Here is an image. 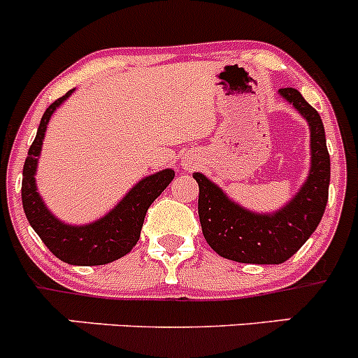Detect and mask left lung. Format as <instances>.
Returning <instances> with one entry per match:
<instances>
[{
    "label": "left lung",
    "instance_id": "left-lung-1",
    "mask_svg": "<svg viewBox=\"0 0 358 358\" xmlns=\"http://www.w3.org/2000/svg\"><path fill=\"white\" fill-rule=\"evenodd\" d=\"M278 94L309 126L311 163L304 185L274 213H255L234 202L209 177L195 172L199 182V216L207 244L220 257L241 264H283L294 257L322 221L329 200L330 156L318 112L294 87Z\"/></svg>",
    "mask_w": 358,
    "mask_h": 358
}]
</instances>
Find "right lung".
<instances>
[{"mask_svg": "<svg viewBox=\"0 0 358 358\" xmlns=\"http://www.w3.org/2000/svg\"><path fill=\"white\" fill-rule=\"evenodd\" d=\"M75 90L49 105L22 169V207L29 224L59 260L70 265H105L134 250L149 206L170 185L176 172L159 170L144 177L105 216L86 224H70L50 213L36 188V166L50 117Z\"/></svg>", "mask_w": 358, "mask_h": 358, "instance_id": "right-lung-1", "label": "right lung"}]
</instances>
